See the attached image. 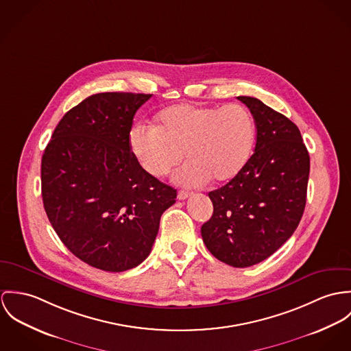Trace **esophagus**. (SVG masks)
Returning <instances> with one entry per match:
<instances>
[{"label": "esophagus", "mask_w": 351, "mask_h": 351, "mask_svg": "<svg viewBox=\"0 0 351 351\" xmlns=\"http://www.w3.org/2000/svg\"><path fill=\"white\" fill-rule=\"evenodd\" d=\"M189 196H191V193H189V191H179L178 199H179V200H184V199H187Z\"/></svg>", "instance_id": "1"}]
</instances>
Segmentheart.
Listing matches in <instances>:
<instances>
[{"label":"heart","mask_w":351,"mask_h":351,"mask_svg":"<svg viewBox=\"0 0 351 351\" xmlns=\"http://www.w3.org/2000/svg\"><path fill=\"white\" fill-rule=\"evenodd\" d=\"M254 138L253 116L238 104L175 105L157 114L154 128L130 130L132 151L152 178L167 176L186 154L189 162L176 176L186 186L232 180L247 162Z\"/></svg>","instance_id":"b5f03b06"}]
</instances>
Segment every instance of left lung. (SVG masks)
Masks as SVG:
<instances>
[{"instance_id":"left-lung-1","label":"left lung","mask_w":351,"mask_h":351,"mask_svg":"<svg viewBox=\"0 0 351 351\" xmlns=\"http://www.w3.org/2000/svg\"><path fill=\"white\" fill-rule=\"evenodd\" d=\"M237 98L256 122L254 154L228 184L208 193L214 213L200 233L215 258L246 268L272 256L296 230L306 207L310 155L291 119L257 98Z\"/></svg>"}]
</instances>
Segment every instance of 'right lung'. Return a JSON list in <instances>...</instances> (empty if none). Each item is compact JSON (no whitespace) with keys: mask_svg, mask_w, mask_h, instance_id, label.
Masks as SVG:
<instances>
[{"mask_svg":"<svg viewBox=\"0 0 351 351\" xmlns=\"http://www.w3.org/2000/svg\"><path fill=\"white\" fill-rule=\"evenodd\" d=\"M151 94L99 93L69 110L41 158L47 217L83 263L123 272L151 253L176 190L148 175L132 152L136 112Z\"/></svg>","mask_w":351,"mask_h":351,"instance_id":"1","label":"right lung"}]
</instances>
